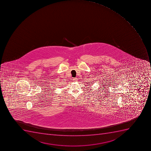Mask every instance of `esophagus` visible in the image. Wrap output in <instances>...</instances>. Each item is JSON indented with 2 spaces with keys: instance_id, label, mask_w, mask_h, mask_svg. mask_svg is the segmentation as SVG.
Listing matches in <instances>:
<instances>
[{
  "instance_id": "esophagus-1",
  "label": "esophagus",
  "mask_w": 151,
  "mask_h": 151,
  "mask_svg": "<svg viewBox=\"0 0 151 151\" xmlns=\"http://www.w3.org/2000/svg\"><path fill=\"white\" fill-rule=\"evenodd\" d=\"M73 81H77V80H78V78H73Z\"/></svg>"
}]
</instances>
